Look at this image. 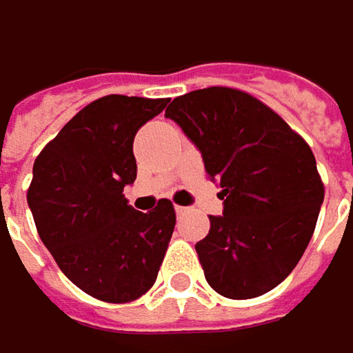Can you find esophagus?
Listing matches in <instances>:
<instances>
[{
	"instance_id": "1",
	"label": "esophagus",
	"mask_w": 353,
	"mask_h": 353,
	"mask_svg": "<svg viewBox=\"0 0 353 353\" xmlns=\"http://www.w3.org/2000/svg\"><path fill=\"white\" fill-rule=\"evenodd\" d=\"M174 212H176L179 216H183V214L186 212V208H185V206H179V204H176V206H174Z\"/></svg>"
}]
</instances>
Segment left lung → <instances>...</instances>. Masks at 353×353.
Listing matches in <instances>:
<instances>
[{"instance_id": "8db88e82", "label": "left lung", "mask_w": 353, "mask_h": 353, "mask_svg": "<svg viewBox=\"0 0 353 353\" xmlns=\"http://www.w3.org/2000/svg\"><path fill=\"white\" fill-rule=\"evenodd\" d=\"M201 150L219 183L221 216L196 242L204 278L224 298L246 300L276 288L314 234L324 185L308 143L252 95L208 87L165 111Z\"/></svg>"}]
</instances>
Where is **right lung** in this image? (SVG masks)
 <instances>
[{"label":"right lung","instance_id":"obj_1","mask_svg":"<svg viewBox=\"0 0 353 353\" xmlns=\"http://www.w3.org/2000/svg\"><path fill=\"white\" fill-rule=\"evenodd\" d=\"M168 99L107 95L73 117L33 165L27 203L61 272L89 296L125 304L157 280L174 230V208L161 199L134 210L125 186L137 179L132 141Z\"/></svg>","mask_w":353,"mask_h":353}]
</instances>
